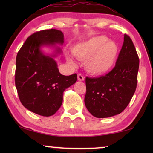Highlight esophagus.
Wrapping results in <instances>:
<instances>
[{"label":"esophagus","instance_id":"obj_1","mask_svg":"<svg viewBox=\"0 0 153 153\" xmlns=\"http://www.w3.org/2000/svg\"><path fill=\"white\" fill-rule=\"evenodd\" d=\"M77 79L80 82H83L84 80V77L83 76V75L81 74H77Z\"/></svg>","mask_w":153,"mask_h":153}]
</instances>
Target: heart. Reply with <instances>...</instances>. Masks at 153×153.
Segmentation results:
<instances>
[{
    "instance_id": "b5f03b06",
    "label": "heart",
    "mask_w": 153,
    "mask_h": 153,
    "mask_svg": "<svg viewBox=\"0 0 153 153\" xmlns=\"http://www.w3.org/2000/svg\"><path fill=\"white\" fill-rule=\"evenodd\" d=\"M73 55L84 61L88 73L102 76L109 72L117 63L120 47L117 43L105 36H97L77 44L72 49ZM67 62L76 65V62L70 55L66 56Z\"/></svg>"
}]
</instances>
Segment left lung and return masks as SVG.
<instances>
[{
    "instance_id": "obj_1",
    "label": "left lung",
    "mask_w": 153,
    "mask_h": 153,
    "mask_svg": "<svg viewBox=\"0 0 153 153\" xmlns=\"http://www.w3.org/2000/svg\"><path fill=\"white\" fill-rule=\"evenodd\" d=\"M115 66L99 77H86L85 105L97 118L118 115L127 107L136 91L139 58L132 40L124 35Z\"/></svg>"
}]
</instances>
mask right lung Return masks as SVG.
<instances>
[{
    "mask_svg": "<svg viewBox=\"0 0 153 153\" xmlns=\"http://www.w3.org/2000/svg\"><path fill=\"white\" fill-rule=\"evenodd\" d=\"M63 33L55 29L37 32L27 38L16 58L15 86L21 102L32 112L49 117L63 102L65 90L77 81V74L63 76L55 58L62 53ZM42 47L53 50L46 54Z\"/></svg>",
    "mask_w": 153,
    "mask_h": 153,
    "instance_id": "obj_1",
    "label": "right lung"
}]
</instances>
